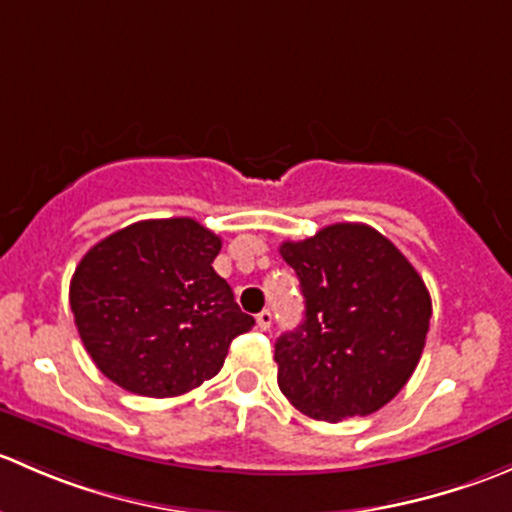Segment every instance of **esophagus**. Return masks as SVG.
<instances>
[{"instance_id":"esophagus-1","label":"esophagus","mask_w":512,"mask_h":512,"mask_svg":"<svg viewBox=\"0 0 512 512\" xmlns=\"http://www.w3.org/2000/svg\"><path fill=\"white\" fill-rule=\"evenodd\" d=\"M255 319H257V327H260L262 332H267V329L272 327V312H270V309H262V312L257 314Z\"/></svg>"}]
</instances>
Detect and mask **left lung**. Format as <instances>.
Masks as SVG:
<instances>
[{
	"label": "left lung",
	"instance_id": "8db88e82",
	"mask_svg": "<svg viewBox=\"0 0 512 512\" xmlns=\"http://www.w3.org/2000/svg\"><path fill=\"white\" fill-rule=\"evenodd\" d=\"M304 322L275 344L277 384L317 421L369 416L406 386L421 359L431 297L399 247L361 223L282 242Z\"/></svg>",
	"mask_w": 512,
	"mask_h": 512
}]
</instances>
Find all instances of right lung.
<instances>
[{"label":"right lung","instance_id":"add662e5","mask_svg":"<svg viewBox=\"0 0 512 512\" xmlns=\"http://www.w3.org/2000/svg\"><path fill=\"white\" fill-rule=\"evenodd\" d=\"M223 240L193 218L141 220L81 257L69 287L86 352L121 389L168 399L213 379L255 319L213 270Z\"/></svg>","mask_w":512,"mask_h":512}]
</instances>
